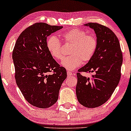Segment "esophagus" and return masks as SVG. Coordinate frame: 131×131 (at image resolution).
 <instances>
[{"mask_svg":"<svg viewBox=\"0 0 131 131\" xmlns=\"http://www.w3.org/2000/svg\"><path fill=\"white\" fill-rule=\"evenodd\" d=\"M67 74L68 76H74V75H75L74 73H72L70 71H67Z\"/></svg>","mask_w":131,"mask_h":131,"instance_id":"34e87169","label":"esophagus"}]
</instances>
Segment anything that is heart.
I'll use <instances>...</instances> for the list:
<instances>
[{
    "label": "heart",
    "instance_id": "1",
    "mask_svg": "<svg viewBox=\"0 0 131 131\" xmlns=\"http://www.w3.org/2000/svg\"><path fill=\"white\" fill-rule=\"evenodd\" d=\"M64 43L72 45L70 53L71 55L61 61L63 67L73 71L79 67L82 62H88L92 58L98 47V39L93 34H87L84 30L74 28L62 34ZM49 53L56 60L64 57L62 43L56 36H52L47 41Z\"/></svg>",
    "mask_w": 131,
    "mask_h": 131
}]
</instances>
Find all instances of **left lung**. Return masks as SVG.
<instances>
[{"label":"left lung","instance_id":"1","mask_svg":"<svg viewBox=\"0 0 131 131\" xmlns=\"http://www.w3.org/2000/svg\"><path fill=\"white\" fill-rule=\"evenodd\" d=\"M98 39V47L94 57L78 70L76 93L78 102L87 108L104 104L110 98L121 78L123 54L118 37L110 29L97 23H88ZM96 72L92 78L81 72Z\"/></svg>","mask_w":131,"mask_h":131}]
</instances>
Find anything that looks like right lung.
Returning <instances> with one entry per match:
<instances>
[{
	"label": "right lung",
	"instance_id": "1",
	"mask_svg": "<svg viewBox=\"0 0 131 131\" xmlns=\"http://www.w3.org/2000/svg\"><path fill=\"white\" fill-rule=\"evenodd\" d=\"M62 28L45 23L33 24L21 33L13 50L16 84L26 101L40 108L56 103L67 77L65 68L53 59L47 47V37Z\"/></svg>",
	"mask_w": 131,
	"mask_h": 131
}]
</instances>
